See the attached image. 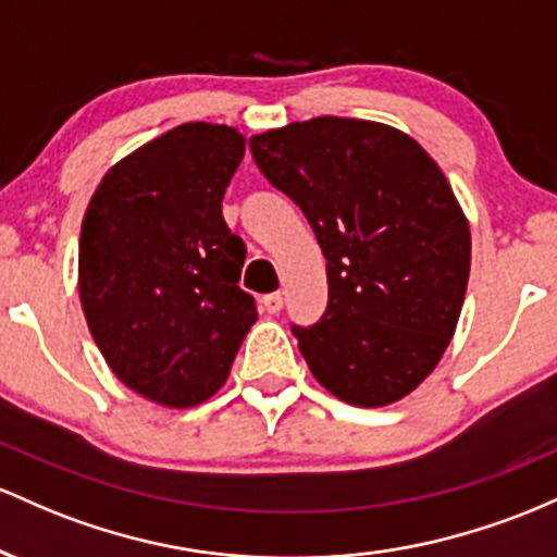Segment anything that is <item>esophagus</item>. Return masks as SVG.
I'll use <instances>...</instances> for the list:
<instances>
[{"instance_id":"esophagus-1","label":"esophagus","mask_w":557,"mask_h":557,"mask_svg":"<svg viewBox=\"0 0 557 557\" xmlns=\"http://www.w3.org/2000/svg\"><path fill=\"white\" fill-rule=\"evenodd\" d=\"M262 308H265L268 312H278L281 308H284V295H281V292L265 295V297H262Z\"/></svg>"}]
</instances>
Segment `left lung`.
Here are the masks:
<instances>
[{
    "label": "left lung",
    "mask_w": 557,
    "mask_h": 557,
    "mask_svg": "<svg viewBox=\"0 0 557 557\" xmlns=\"http://www.w3.org/2000/svg\"><path fill=\"white\" fill-rule=\"evenodd\" d=\"M249 152L326 258V312L292 326L312 376L358 408L410 395L453 339L471 271L445 173L408 134L355 117L265 131Z\"/></svg>",
    "instance_id": "left-lung-1"
}]
</instances>
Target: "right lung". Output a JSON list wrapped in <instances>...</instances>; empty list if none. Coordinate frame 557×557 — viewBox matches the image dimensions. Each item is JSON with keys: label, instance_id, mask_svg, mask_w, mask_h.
I'll list each match as a JSON object with an SVG mask.
<instances>
[{"label": "right lung", "instance_id": "obj_1", "mask_svg": "<svg viewBox=\"0 0 557 557\" xmlns=\"http://www.w3.org/2000/svg\"><path fill=\"white\" fill-rule=\"evenodd\" d=\"M242 158L236 128L184 123L112 165L86 208V323L112 373L165 408L215 395L258 321L245 242L221 210Z\"/></svg>", "mask_w": 557, "mask_h": 557}]
</instances>
